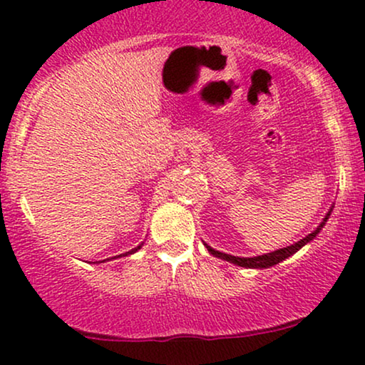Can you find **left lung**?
<instances>
[{
	"label": "left lung",
	"mask_w": 365,
	"mask_h": 365,
	"mask_svg": "<svg viewBox=\"0 0 365 365\" xmlns=\"http://www.w3.org/2000/svg\"><path fill=\"white\" fill-rule=\"evenodd\" d=\"M329 214H331V211H329ZM329 214H327L326 217H324V221L321 222V226H319L314 232L309 234V236L301 239V241L296 242V244H292V246H287V247H284V249H279V251L264 254V256H257V257H236V256H229V254L219 252V251H216V249H212L211 246H207V244H206V247H207V251L212 254V256L221 257V259H224V261H229V262H232V264H237V266H241V267L266 269V267L274 266V264H279L281 261H284V259H287L289 256H292V254L297 252L302 246H306L309 241H312V239L317 236V232L321 231L324 224H326V221L329 219Z\"/></svg>",
	"instance_id": "8db88e82"
}]
</instances>
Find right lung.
<instances>
[{
  "label": "right lung",
  "instance_id": "right-lung-1",
  "mask_svg": "<svg viewBox=\"0 0 365 365\" xmlns=\"http://www.w3.org/2000/svg\"><path fill=\"white\" fill-rule=\"evenodd\" d=\"M139 247H141V246H138V247H136V249H133V251H129V252H126V256H128V254H133V252H136V251H138V249H139Z\"/></svg>",
  "mask_w": 365,
  "mask_h": 365
}]
</instances>
